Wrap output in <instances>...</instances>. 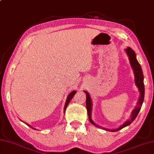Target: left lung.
<instances>
[{"label":"left lung","mask_w":154,"mask_h":154,"mask_svg":"<svg viewBox=\"0 0 154 154\" xmlns=\"http://www.w3.org/2000/svg\"><path fill=\"white\" fill-rule=\"evenodd\" d=\"M125 51L127 52V54L128 57V59H129L130 64L131 68H133V70H134V76H135V83H136V86L137 88L139 89L140 92V97L138 100V102H137L136 107L134 109V111H132L131 116V118L129 120H128L125 122L123 125H122L120 127L118 128H116V129H108V128L100 127L99 125H97L95 123H94V122L91 119V111H92V100L91 98V96L89 95V93L87 91H84V93L86 94V109H87V113H88V118L89 120H90L91 123L93 124V125H95V127L102 128L103 129L106 131H109L114 132V131H118L122 129V128H125L127 127L129 125H131L135 119L136 118V117L138 113L140 111V109L142 107V105H143V101H144V76L143 70H142V68L140 63L137 61L136 59V54L135 53V52L131 48L128 47L127 49H125Z\"/></svg>","instance_id":"1"}]
</instances>
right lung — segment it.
I'll return each instance as SVG.
<instances>
[{"mask_svg":"<svg viewBox=\"0 0 154 154\" xmlns=\"http://www.w3.org/2000/svg\"><path fill=\"white\" fill-rule=\"evenodd\" d=\"M75 93H76V91H73L71 92V93L69 94V95H68L67 100H66V104H65V106H64V113H65L66 109V108H67L68 104H69V102H70V100L72 99L73 96L75 95ZM25 124H26V125H27V126H28V127H30V128H33V129H34V130H36V128H33L32 127H31V126L29 125H28V124H27V123H26V122H25Z\"/></svg>","mask_w":154,"mask_h":154,"instance_id":"obj_1","label":"right lung"}]
</instances>
